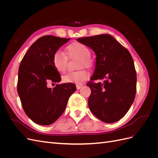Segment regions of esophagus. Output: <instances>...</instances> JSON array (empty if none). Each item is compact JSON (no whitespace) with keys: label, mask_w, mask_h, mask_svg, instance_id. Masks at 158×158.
Masks as SVG:
<instances>
[{"label":"esophagus","mask_w":158,"mask_h":158,"mask_svg":"<svg viewBox=\"0 0 158 158\" xmlns=\"http://www.w3.org/2000/svg\"><path fill=\"white\" fill-rule=\"evenodd\" d=\"M82 86H83V84H76V88H77V89H80Z\"/></svg>","instance_id":"esophagus-1"}]
</instances>
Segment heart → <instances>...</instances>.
Segmentation results:
<instances>
[{
  "instance_id": "1",
  "label": "heart",
  "mask_w": 158,
  "mask_h": 158,
  "mask_svg": "<svg viewBox=\"0 0 158 158\" xmlns=\"http://www.w3.org/2000/svg\"><path fill=\"white\" fill-rule=\"evenodd\" d=\"M66 53L70 59L80 58L78 63L79 69L84 67L90 68L92 66L91 59V52L87 46L80 43H73L66 47ZM66 55L60 51H57L52 56V65L55 69L60 73H64L67 69L69 59ZM89 76L88 72L81 70L76 72H70L63 77L65 82L80 84L87 80Z\"/></svg>"
}]
</instances>
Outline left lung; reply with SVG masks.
I'll return each instance as SVG.
<instances>
[{
    "label": "left lung",
    "mask_w": 158,
    "mask_h": 158,
    "mask_svg": "<svg viewBox=\"0 0 158 158\" xmlns=\"http://www.w3.org/2000/svg\"><path fill=\"white\" fill-rule=\"evenodd\" d=\"M96 55L95 68L87 84L89 110L99 120L114 123L125 115L135 100L136 73L129 51L113 37L102 34L78 38ZM103 80L95 83V80Z\"/></svg>",
    "instance_id": "1"
}]
</instances>
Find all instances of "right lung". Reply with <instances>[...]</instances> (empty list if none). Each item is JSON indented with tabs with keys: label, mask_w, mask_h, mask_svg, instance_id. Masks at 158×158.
Segmentation results:
<instances>
[{
	"label": "right lung",
	"mask_w": 158,
	"mask_h": 158,
	"mask_svg": "<svg viewBox=\"0 0 158 158\" xmlns=\"http://www.w3.org/2000/svg\"><path fill=\"white\" fill-rule=\"evenodd\" d=\"M70 38L45 35L31 45L18 70L17 91L22 107L31 120L40 125L55 123L64 111L76 91L73 83L47 87L49 82H60V75L52 65V56Z\"/></svg>",
	"instance_id": "add662e5"
}]
</instances>
